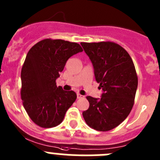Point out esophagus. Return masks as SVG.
I'll list each match as a JSON object with an SVG mask.
<instances>
[{
  "label": "esophagus",
  "instance_id": "esophagus-1",
  "mask_svg": "<svg viewBox=\"0 0 160 160\" xmlns=\"http://www.w3.org/2000/svg\"><path fill=\"white\" fill-rule=\"evenodd\" d=\"M84 98V97H83V95L80 94V93H77V98H78V99H81V98Z\"/></svg>",
  "mask_w": 160,
  "mask_h": 160
}]
</instances>
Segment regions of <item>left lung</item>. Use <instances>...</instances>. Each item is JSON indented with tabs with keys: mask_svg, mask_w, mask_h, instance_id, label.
I'll return each instance as SVG.
<instances>
[{
	"mask_svg": "<svg viewBox=\"0 0 160 160\" xmlns=\"http://www.w3.org/2000/svg\"><path fill=\"white\" fill-rule=\"evenodd\" d=\"M94 69L101 99L87 97L89 108L83 112L90 128L107 132L128 116L135 102L138 77L132 58L123 47L112 42H81Z\"/></svg>",
	"mask_w": 160,
	"mask_h": 160,
	"instance_id": "left-lung-1",
	"label": "left lung"
}]
</instances>
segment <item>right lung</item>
<instances>
[{
    "label": "right lung",
    "mask_w": 160,
    "mask_h": 160,
    "mask_svg": "<svg viewBox=\"0 0 160 160\" xmlns=\"http://www.w3.org/2000/svg\"><path fill=\"white\" fill-rule=\"evenodd\" d=\"M83 51L77 42L46 38L28 51L21 72V98L32 122L42 128H52L62 122L77 99L72 90L56 86V80L66 62Z\"/></svg>",
    "instance_id": "obj_1"
}]
</instances>
